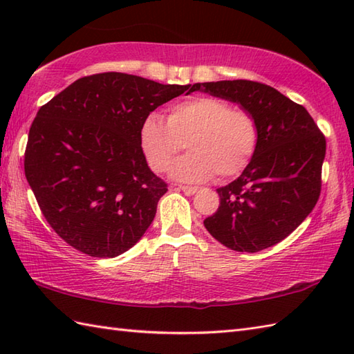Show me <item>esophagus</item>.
I'll use <instances>...</instances> for the list:
<instances>
[{"instance_id":"1","label":"esophagus","mask_w":354,"mask_h":354,"mask_svg":"<svg viewBox=\"0 0 354 354\" xmlns=\"http://www.w3.org/2000/svg\"><path fill=\"white\" fill-rule=\"evenodd\" d=\"M176 189L183 190L185 194H194L199 190L198 187H190V185H176Z\"/></svg>"}]
</instances>
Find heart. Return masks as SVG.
I'll use <instances>...</instances> for the list:
<instances>
[{
    "label": "heart",
    "instance_id": "obj_1",
    "mask_svg": "<svg viewBox=\"0 0 354 354\" xmlns=\"http://www.w3.org/2000/svg\"><path fill=\"white\" fill-rule=\"evenodd\" d=\"M185 142L189 153L170 169L173 179L202 183L228 179L242 173L259 142L255 118L245 109H232L217 97L198 95L171 104L167 122L150 112L140 127V146L155 171L169 169Z\"/></svg>",
    "mask_w": 354,
    "mask_h": 354
}]
</instances>
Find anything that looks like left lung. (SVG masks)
Listing matches in <instances>:
<instances>
[{"label":"left lung","mask_w":354,"mask_h":354,"mask_svg":"<svg viewBox=\"0 0 354 354\" xmlns=\"http://www.w3.org/2000/svg\"><path fill=\"white\" fill-rule=\"evenodd\" d=\"M192 88L240 104L259 127L250 164L236 181L217 189L221 205L204 221L207 231L239 252H259L281 242L317 205L324 135L304 106L265 84L221 80Z\"/></svg>","instance_id":"left-lung-1"}]
</instances>
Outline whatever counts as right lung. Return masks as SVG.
<instances>
[{"instance_id":"1","label":"right lung","mask_w":354,"mask_h":354,"mask_svg":"<svg viewBox=\"0 0 354 354\" xmlns=\"http://www.w3.org/2000/svg\"><path fill=\"white\" fill-rule=\"evenodd\" d=\"M192 85L124 73L82 77L37 111L24 170L50 227L91 257H117L152 223L167 184L140 146L142 120Z\"/></svg>"}]
</instances>
